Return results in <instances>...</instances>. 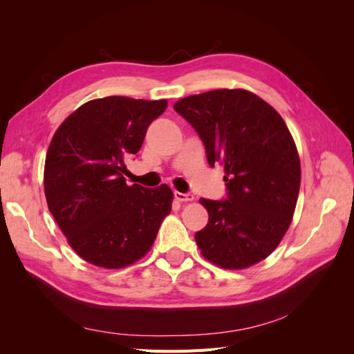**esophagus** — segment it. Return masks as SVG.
Here are the masks:
<instances>
[{
  "mask_svg": "<svg viewBox=\"0 0 354 354\" xmlns=\"http://www.w3.org/2000/svg\"><path fill=\"white\" fill-rule=\"evenodd\" d=\"M174 198L180 202L194 201V195H192V194H181V192H174Z\"/></svg>",
  "mask_w": 354,
  "mask_h": 354,
  "instance_id": "esophagus-1",
  "label": "esophagus"
}]
</instances>
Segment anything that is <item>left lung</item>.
Wrapping results in <instances>:
<instances>
[{"mask_svg":"<svg viewBox=\"0 0 354 354\" xmlns=\"http://www.w3.org/2000/svg\"><path fill=\"white\" fill-rule=\"evenodd\" d=\"M174 111L201 137L208 164L226 173V199H199L209 216L195 233L201 254L223 269L264 260L291 224L301 181L282 116L254 93L227 88L189 95Z\"/></svg>","mask_w":354,"mask_h":354,"instance_id":"1","label":"left lung"}]
</instances>
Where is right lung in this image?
<instances>
[{
	"label": "right lung",
	"mask_w": 354,
	"mask_h": 354,
	"mask_svg": "<svg viewBox=\"0 0 354 354\" xmlns=\"http://www.w3.org/2000/svg\"><path fill=\"white\" fill-rule=\"evenodd\" d=\"M167 104L121 95L95 99L53 136L44 167L48 209L85 261L121 269L153 245L173 192L167 185L127 186L124 160L140 151L147 127Z\"/></svg>",
	"instance_id": "add662e5"
}]
</instances>
